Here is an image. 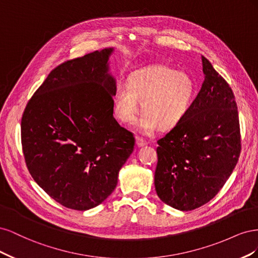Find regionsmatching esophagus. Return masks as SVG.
Masks as SVG:
<instances>
[{
	"instance_id": "obj_1",
	"label": "esophagus",
	"mask_w": 258,
	"mask_h": 258,
	"mask_svg": "<svg viewBox=\"0 0 258 258\" xmlns=\"http://www.w3.org/2000/svg\"><path fill=\"white\" fill-rule=\"evenodd\" d=\"M136 144H137L138 147H143V146H145V145L147 144V142L145 141V140L137 137V138H136Z\"/></svg>"
}]
</instances>
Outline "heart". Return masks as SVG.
<instances>
[{"label":"heart","mask_w":258,"mask_h":258,"mask_svg":"<svg viewBox=\"0 0 258 258\" xmlns=\"http://www.w3.org/2000/svg\"><path fill=\"white\" fill-rule=\"evenodd\" d=\"M195 96L196 84L190 75L168 66H150L130 73L127 84L116 85L114 110L118 119L130 123L136 119L141 101L139 130L150 134L159 127L167 131L186 118Z\"/></svg>","instance_id":"1"}]
</instances>
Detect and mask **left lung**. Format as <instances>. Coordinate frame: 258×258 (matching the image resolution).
I'll use <instances>...</instances> for the list:
<instances>
[{
  "label": "left lung",
  "mask_w": 258,
  "mask_h": 258,
  "mask_svg": "<svg viewBox=\"0 0 258 258\" xmlns=\"http://www.w3.org/2000/svg\"><path fill=\"white\" fill-rule=\"evenodd\" d=\"M205 81L186 118L158 140L155 189L166 205L191 211L225 185L241 151L237 103L229 85L201 56Z\"/></svg>",
  "instance_id": "1"
}]
</instances>
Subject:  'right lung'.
I'll list each match as a JSON object with an SVG mask.
<instances>
[{
	"label": "right lung",
	"mask_w": 258,
	"mask_h": 258,
	"mask_svg": "<svg viewBox=\"0 0 258 258\" xmlns=\"http://www.w3.org/2000/svg\"><path fill=\"white\" fill-rule=\"evenodd\" d=\"M114 48L70 60L29 101L21 142L30 174L60 205L86 211L110 196L135 138L114 118Z\"/></svg>",
	"instance_id": "obj_1"
}]
</instances>
